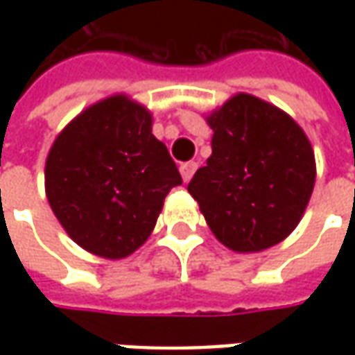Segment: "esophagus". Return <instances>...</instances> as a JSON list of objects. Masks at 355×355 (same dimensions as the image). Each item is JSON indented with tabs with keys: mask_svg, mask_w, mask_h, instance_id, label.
Masks as SVG:
<instances>
[{
	"mask_svg": "<svg viewBox=\"0 0 355 355\" xmlns=\"http://www.w3.org/2000/svg\"><path fill=\"white\" fill-rule=\"evenodd\" d=\"M196 169H198V163L196 162L182 163V165H180V175H182V180H184V182H188V180L193 177Z\"/></svg>",
	"mask_w": 355,
	"mask_h": 355,
	"instance_id": "esophagus-1",
	"label": "esophagus"
}]
</instances>
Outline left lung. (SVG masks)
<instances>
[{
  "label": "left lung",
  "mask_w": 355,
  "mask_h": 355,
  "mask_svg": "<svg viewBox=\"0 0 355 355\" xmlns=\"http://www.w3.org/2000/svg\"><path fill=\"white\" fill-rule=\"evenodd\" d=\"M215 131L207 165L188 192L215 238L236 253H257L297 228L312 196L310 140L285 112L239 93L207 117Z\"/></svg>",
  "instance_id": "left-lung-1"
}]
</instances>
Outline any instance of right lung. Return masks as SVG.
Wrapping results in <instances>:
<instances>
[{
	"label": "right lung",
	"mask_w": 355,
	"mask_h": 355,
	"mask_svg": "<svg viewBox=\"0 0 355 355\" xmlns=\"http://www.w3.org/2000/svg\"><path fill=\"white\" fill-rule=\"evenodd\" d=\"M182 184L167 146L152 135L144 106L116 94L57 137L45 192L68 236L85 251L123 259L152 234L171 188Z\"/></svg>",
	"instance_id": "add662e5"
}]
</instances>
